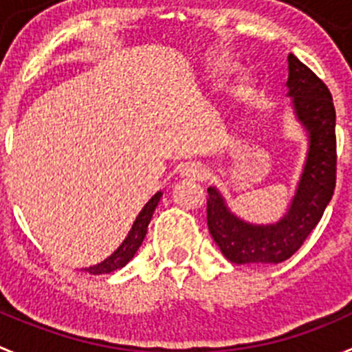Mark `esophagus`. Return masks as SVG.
I'll list each match as a JSON object with an SVG mask.
<instances>
[{
    "mask_svg": "<svg viewBox=\"0 0 352 352\" xmlns=\"http://www.w3.org/2000/svg\"><path fill=\"white\" fill-rule=\"evenodd\" d=\"M180 177L186 180H201L204 177V168L199 163H189V165H186L182 168Z\"/></svg>",
    "mask_w": 352,
    "mask_h": 352,
    "instance_id": "34e87169",
    "label": "esophagus"
}]
</instances>
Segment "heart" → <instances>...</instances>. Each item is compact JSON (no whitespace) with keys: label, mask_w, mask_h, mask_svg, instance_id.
<instances>
[{"label":"heart","mask_w":352,"mask_h":352,"mask_svg":"<svg viewBox=\"0 0 352 352\" xmlns=\"http://www.w3.org/2000/svg\"><path fill=\"white\" fill-rule=\"evenodd\" d=\"M232 70H234V67H232V65L218 63L217 67L211 68V77H213L214 80H220V78H223L225 75L230 74ZM249 93H251V82H249V80H239L237 84H235L234 94L237 98L249 96Z\"/></svg>","instance_id":"heart-1"}]
</instances>
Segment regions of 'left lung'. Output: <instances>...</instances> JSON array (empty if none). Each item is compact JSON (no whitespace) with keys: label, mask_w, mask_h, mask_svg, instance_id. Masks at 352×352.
I'll return each instance as SVG.
<instances>
[{"label":"left lung","mask_w":352,"mask_h":352,"mask_svg":"<svg viewBox=\"0 0 352 352\" xmlns=\"http://www.w3.org/2000/svg\"><path fill=\"white\" fill-rule=\"evenodd\" d=\"M287 89L296 118L308 132V155L291 206L275 223L242 220L217 187H208V228L225 258L237 265H275L291 258L323 217L336 189V108L322 78L289 54Z\"/></svg>","instance_id":"left-lung-1"}]
</instances>
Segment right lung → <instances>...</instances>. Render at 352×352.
<instances>
[{"mask_svg":"<svg viewBox=\"0 0 352 352\" xmlns=\"http://www.w3.org/2000/svg\"><path fill=\"white\" fill-rule=\"evenodd\" d=\"M162 196L163 194L162 190H160V192H156L155 196L146 203V206L142 208L141 213L138 214L135 221L132 223L127 237L124 239V242H122V244L118 245V248L115 249L107 259H103L101 263H96V265H91V267L82 268V270L87 272V274L91 275H101V274H110V272L118 270V268H124L125 265L134 258L138 249L141 248L142 241H144L146 237V232H148V225L149 221H151L153 213H155Z\"/></svg>","mask_w":352,"mask_h":352,"instance_id":"1","label":"right lung"}]
</instances>
